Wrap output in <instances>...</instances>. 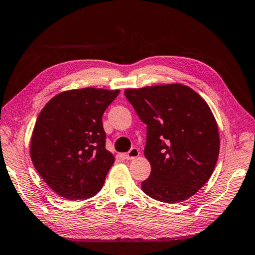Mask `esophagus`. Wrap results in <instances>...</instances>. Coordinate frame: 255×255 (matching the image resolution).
Here are the masks:
<instances>
[{"label":"esophagus","mask_w":255,"mask_h":255,"mask_svg":"<svg viewBox=\"0 0 255 255\" xmlns=\"http://www.w3.org/2000/svg\"><path fill=\"white\" fill-rule=\"evenodd\" d=\"M138 155H139L138 149H137L136 147H132V148H130V151L126 153V154H124V157L126 160H132V159H135V157H137Z\"/></svg>","instance_id":"esophagus-1"}]
</instances>
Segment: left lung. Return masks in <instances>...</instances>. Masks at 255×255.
Segmentation results:
<instances>
[{
  "label": "left lung",
  "mask_w": 255,
  "mask_h": 255,
  "mask_svg": "<svg viewBox=\"0 0 255 255\" xmlns=\"http://www.w3.org/2000/svg\"><path fill=\"white\" fill-rule=\"evenodd\" d=\"M146 125L144 155L151 175L142 191L152 199L178 203L193 196L215 170L220 139L208 103L181 84L125 91Z\"/></svg>",
  "instance_id": "8db88e82"
}]
</instances>
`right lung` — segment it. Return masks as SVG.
<instances>
[{
    "instance_id": "right-lung-1",
    "label": "right lung",
    "mask_w": 255,
    "mask_h": 255,
    "mask_svg": "<svg viewBox=\"0 0 255 255\" xmlns=\"http://www.w3.org/2000/svg\"><path fill=\"white\" fill-rule=\"evenodd\" d=\"M119 90L60 93L43 108L30 140V157L44 181L68 200L100 192L115 156L106 148L102 116Z\"/></svg>"
}]
</instances>
